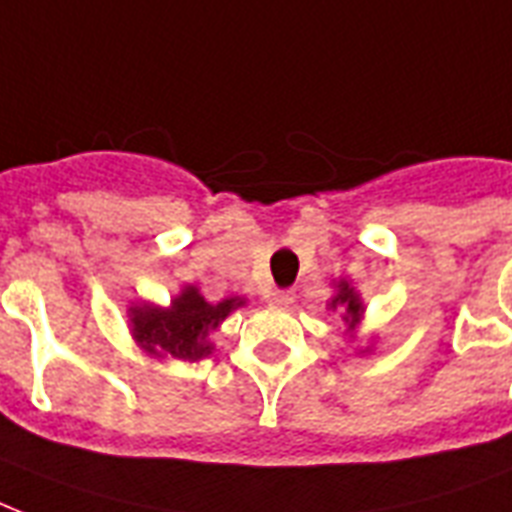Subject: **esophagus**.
Segmentation results:
<instances>
[{"label":"esophagus","instance_id":"1","mask_svg":"<svg viewBox=\"0 0 512 512\" xmlns=\"http://www.w3.org/2000/svg\"><path fill=\"white\" fill-rule=\"evenodd\" d=\"M269 304H272L275 310H288L293 304V291H275Z\"/></svg>","mask_w":512,"mask_h":512}]
</instances>
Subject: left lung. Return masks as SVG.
<instances>
[{"mask_svg": "<svg viewBox=\"0 0 512 512\" xmlns=\"http://www.w3.org/2000/svg\"><path fill=\"white\" fill-rule=\"evenodd\" d=\"M328 310L339 312V318L344 323V336L352 339V342H358L360 328H363V318H366V301L355 291V285L350 280H334V296L328 301ZM374 350V344H366V347H360L358 355H368V352Z\"/></svg>", "mask_w": 512, "mask_h": 512, "instance_id": "obj_1", "label": "left lung"}]
</instances>
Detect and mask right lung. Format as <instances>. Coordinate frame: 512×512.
Wrapping results in <instances>:
<instances>
[{"instance_id":"add662e5","label":"right lung","mask_w":512,"mask_h":512,"mask_svg":"<svg viewBox=\"0 0 512 512\" xmlns=\"http://www.w3.org/2000/svg\"><path fill=\"white\" fill-rule=\"evenodd\" d=\"M245 296H229L221 301H208L197 285H184L170 299V304L133 301L128 307L130 334L138 350L154 360H202L213 355L216 334L221 323L235 310L245 307Z\"/></svg>"}]
</instances>
